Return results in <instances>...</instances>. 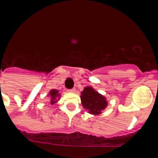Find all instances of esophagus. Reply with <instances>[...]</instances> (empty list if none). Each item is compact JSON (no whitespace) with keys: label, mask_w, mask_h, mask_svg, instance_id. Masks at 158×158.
Wrapping results in <instances>:
<instances>
[{"label":"esophagus","mask_w":158,"mask_h":158,"mask_svg":"<svg viewBox=\"0 0 158 158\" xmlns=\"http://www.w3.org/2000/svg\"><path fill=\"white\" fill-rule=\"evenodd\" d=\"M68 92L69 93H76V89H75V88H72V89H68Z\"/></svg>","instance_id":"1"}]
</instances>
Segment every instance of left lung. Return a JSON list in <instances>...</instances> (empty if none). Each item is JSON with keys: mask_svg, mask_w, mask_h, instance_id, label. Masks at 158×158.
Instances as JSON below:
<instances>
[{"mask_svg": "<svg viewBox=\"0 0 158 158\" xmlns=\"http://www.w3.org/2000/svg\"><path fill=\"white\" fill-rule=\"evenodd\" d=\"M81 102L82 107L89 111V114H100L107 107L106 98L97 93L91 86H86L81 92Z\"/></svg>", "mask_w": 158, "mask_h": 158, "instance_id": "1", "label": "left lung"}]
</instances>
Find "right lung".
<instances>
[{
  "mask_svg": "<svg viewBox=\"0 0 158 158\" xmlns=\"http://www.w3.org/2000/svg\"><path fill=\"white\" fill-rule=\"evenodd\" d=\"M60 94H59L58 93V90H57V89H51V91H50L49 94H48V97H50V99H51V101H50V104H55L56 102H57V99H59L60 98Z\"/></svg>",
  "mask_w": 158,
  "mask_h": 158,
  "instance_id": "right-lung-1",
  "label": "right lung"
}]
</instances>
